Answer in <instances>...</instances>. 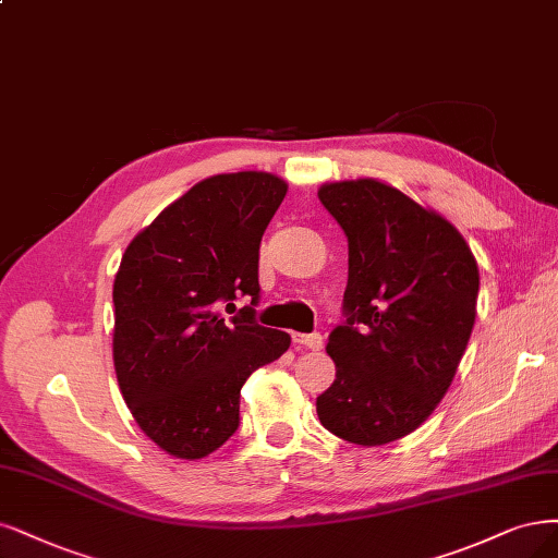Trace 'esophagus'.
Wrapping results in <instances>:
<instances>
[{"label": "esophagus", "instance_id": "esophagus-1", "mask_svg": "<svg viewBox=\"0 0 558 558\" xmlns=\"http://www.w3.org/2000/svg\"><path fill=\"white\" fill-rule=\"evenodd\" d=\"M293 341L300 345V349H310V351H320L323 349V337L318 332L312 335H293Z\"/></svg>", "mask_w": 558, "mask_h": 558}]
</instances>
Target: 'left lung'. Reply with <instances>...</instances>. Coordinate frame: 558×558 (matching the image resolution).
I'll use <instances>...</instances> for the list:
<instances>
[{"mask_svg": "<svg viewBox=\"0 0 558 558\" xmlns=\"http://www.w3.org/2000/svg\"><path fill=\"white\" fill-rule=\"evenodd\" d=\"M349 240L343 320L330 332L337 378L320 425L357 446L411 434L448 392L475 323L477 263L459 230L376 180L325 184Z\"/></svg>", "mask_w": 558, "mask_h": 558, "instance_id": "left-lung-1", "label": "left lung"}]
</instances>
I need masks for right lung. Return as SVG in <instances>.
I'll use <instances>...</instances> for the list:
<instances>
[{
	"mask_svg": "<svg viewBox=\"0 0 558 558\" xmlns=\"http://www.w3.org/2000/svg\"><path fill=\"white\" fill-rule=\"evenodd\" d=\"M286 189L256 170L207 178L122 256L112 286L114 372L138 427L172 457L221 448L240 427L244 380L291 345L286 332L256 323L258 248ZM240 296L253 302L235 313Z\"/></svg>",
	"mask_w": 558,
	"mask_h": 558,
	"instance_id": "add662e5",
	"label": "right lung"
}]
</instances>
